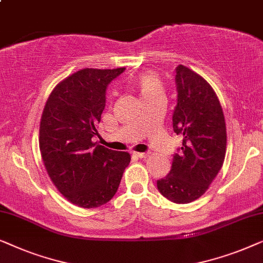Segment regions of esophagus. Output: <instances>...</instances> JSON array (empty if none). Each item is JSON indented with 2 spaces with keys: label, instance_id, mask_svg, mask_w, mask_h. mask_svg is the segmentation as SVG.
Listing matches in <instances>:
<instances>
[{
  "label": "esophagus",
  "instance_id": "34e87169",
  "mask_svg": "<svg viewBox=\"0 0 263 263\" xmlns=\"http://www.w3.org/2000/svg\"><path fill=\"white\" fill-rule=\"evenodd\" d=\"M136 156L138 158H146L149 156V153H136Z\"/></svg>",
  "mask_w": 263,
  "mask_h": 263
}]
</instances>
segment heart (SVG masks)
<instances>
[{
	"instance_id": "heart-1",
	"label": "heart",
	"mask_w": 263,
	"mask_h": 263,
	"mask_svg": "<svg viewBox=\"0 0 263 263\" xmlns=\"http://www.w3.org/2000/svg\"><path fill=\"white\" fill-rule=\"evenodd\" d=\"M132 84L137 88L143 101L154 96L163 94V83L160 76L154 71L139 72L132 79Z\"/></svg>"
}]
</instances>
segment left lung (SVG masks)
Segmentation results:
<instances>
[{"mask_svg": "<svg viewBox=\"0 0 263 263\" xmlns=\"http://www.w3.org/2000/svg\"><path fill=\"white\" fill-rule=\"evenodd\" d=\"M177 103L173 128L182 137L172 169L157 180L161 194L176 204L197 200L224 163L227 126L218 96L205 79L184 65L176 68Z\"/></svg>", "mask_w": 263, "mask_h": 263, "instance_id": "1", "label": "left lung"}]
</instances>
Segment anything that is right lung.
<instances>
[{
  "mask_svg": "<svg viewBox=\"0 0 263 263\" xmlns=\"http://www.w3.org/2000/svg\"><path fill=\"white\" fill-rule=\"evenodd\" d=\"M118 69H82L59 82L44 107L39 149L51 181L73 205L94 209L117 193L128 153L93 142L106 106L110 81Z\"/></svg>",
  "mask_w": 263,
  "mask_h": 263,
  "instance_id": "right-lung-1",
  "label": "right lung"
}]
</instances>
